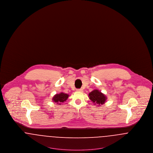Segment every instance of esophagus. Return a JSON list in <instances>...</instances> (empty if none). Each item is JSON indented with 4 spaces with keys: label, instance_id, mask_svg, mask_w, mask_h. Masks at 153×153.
I'll use <instances>...</instances> for the list:
<instances>
[{
    "label": "esophagus",
    "instance_id": "34e87169",
    "mask_svg": "<svg viewBox=\"0 0 153 153\" xmlns=\"http://www.w3.org/2000/svg\"><path fill=\"white\" fill-rule=\"evenodd\" d=\"M77 91H79V92H83V89L80 88V89H77Z\"/></svg>",
    "mask_w": 153,
    "mask_h": 153
}]
</instances>
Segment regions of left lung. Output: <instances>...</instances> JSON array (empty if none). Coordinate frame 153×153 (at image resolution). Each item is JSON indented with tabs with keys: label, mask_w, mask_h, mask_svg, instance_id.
<instances>
[{
	"label": "left lung",
	"mask_w": 153,
	"mask_h": 153,
	"mask_svg": "<svg viewBox=\"0 0 153 153\" xmlns=\"http://www.w3.org/2000/svg\"><path fill=\"white\" fill-rule=\"evenodd\" d=\"M89 99L95 104L101 105L104 104L107 100V97L97 89H95L89 94Z\"/></svg>",
	"instance_id": "left-lung-1"
}]
</instances>
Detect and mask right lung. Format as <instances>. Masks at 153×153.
Here are the masks:
<instances>
[{
	"label": "right lung",
	"mask_w": 153,
	"mask_h": 153,
	"mask_svg": "<svg viewBox=\"0 0 153 153\" xmlns=\"http://www.w3.org/2000/svg\"><path fill=\"white\" fill-rule=\"evenodd\" d=\"M68 97H69V95L63 92H61L59 94L54 95L52 100L53 102H54V103H57L58 104L60 105L61 104V103L65 102L66 100L68 99Z\"/></svg>",
	"instance_id": "1"
}]
</instances>
